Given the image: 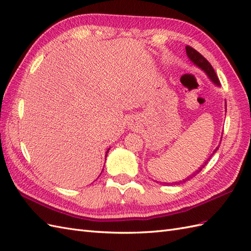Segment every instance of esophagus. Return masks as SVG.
Instances as JSON below:
<instances>
[{"label":"esophagus","instance_id":"1","mask_svg":"<svg viewBox=\"0 0 251 251\" xmlns=\"http://www.w3.org/2000/svg\"><path fill=\"white\" fill-rule=\"evenodd\" d=\"M130 125H131V128H132V127H133V128L136 127V125H134V124H130Z\"/></svg>","mask_w":251,"mask_h":251}]
</instances>
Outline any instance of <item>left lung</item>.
<instances>
[{"label": "left lung", "mask_w": 251, "mask_h": 251, "mask_svg": "<svg viewBox=\"0 0 251 251\" xmlns=\"http://www.w3.org/2000/svg\"><path fill=\"white\" fill-rule=\"evenodd\" d=\"M185 52H187V56L189 57V59H190L193 63H194V66H196L197 68H199L201 71H203V72H204L205 74H207L208 78H209L212 82H213L215 86L221 87L220 80H218V78H217V76H216V73H215L214 69L212 68L210 62H209L207 59H205L201 54H199L196 50H194V49L189 47V46L185 47ZM225 104H226V102H225ZM225 109H226V111H227V105H225ZM217 150H218V146L213 151V152L211 153V156H213L214 153L217 151ZM211 156H210V157H211ZM209 159H210V158H209ZM209 159H208L207 161H205L203 164H201V166H199V168H198L194 173H193V174L189 175L187 178H184V179H182V180L176 181V182H171V183L164 182V184H169V185H175V184H176V185H177V184H180V183H183V182H185V181L190 180V179H192L193 177L196 176V175L198 174V173L201 172V171L204 168V165L208 163Z\"/></svg>", "instance_id": "8db88e82"}]
</instances>
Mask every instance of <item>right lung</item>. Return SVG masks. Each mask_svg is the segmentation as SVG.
I'll use <instances>...</instances> for the list:
<instances>
[{
    "instance_id": "obj_1",
    "label": "right lung",
    "mask_w": 251,
    "mask_h": 251,
    "mask_svg": "<svg viewBox=\"0 0 251 251\" xmlns=\"http://www.w3.org/2000/svg\"><path fill=\"white\" fill-rule=\"evenodd\" d=\"M109 150H110V147H109V149L107 150V151H106V157H107V153H108V151H109ZM106 160V159H105Z\"/></svg>"
}]
</instances>
